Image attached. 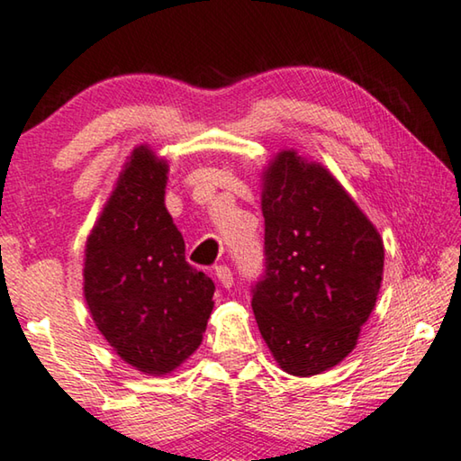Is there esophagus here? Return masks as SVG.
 Listing matches in <instances>:
<instances>
[{
    "instance_id": "34e87169",
    "label": "esophagus",
    "mask_w": 461,
    "mask_h": 461,
    "mask_svg": "<svg viewBox=\"0 0 461 461\" xmlns=\"http://www.w3.org/2000/svg\"><path fill=\"white\" fill-rule=\"evenodd\" d=\"M216 278H218V282H221L222 288H230L232 286V272H230V267L218 266L216 267Z\"/></svg>"
}]
</instances>
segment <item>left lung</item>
<instances>
[{
  "mask_svg": "<svg viewBox=\"0 0 461 461\" xmlns=\"http://www.w3.org/2000/svg\"><path fill=\"white\" fill-rule=\"evenodd\" d=\"M266 272L253 315L276 363L311 377L348 357L384 280V239L321 162L280 150L261 173Z\"/></svg>",
  "mask_w": 461,
  "mask_h": 461,
  "instance_id": "1",
  "label": "left lung"
}]
</instances>
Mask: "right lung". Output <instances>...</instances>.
Listing matches in <instances>:
<instances>
[{
	"instance_id": "add662e5",
	"label": "right lung",
	"mask_w": 461,
	"mask_h": 461,
	"mask_svg": "<svg viewBox=\"0 0 461 461\" xmlns=\"http://www.w3.org/2000/svg\"><path fill=\"white\" fill-rule=\"evenodd\" d=\"M168 162L133 148L84 249V299L96 328L133 369L162 377L197 350L214 282L185 261L165 206Z\"/></svg>"
}]
</instances>
